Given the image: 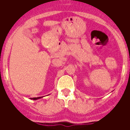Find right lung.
I'll use <instances>...</instances> for the list:
<instances>
[{
	"instance_id": "obj_1",
	"label": "right lung",
	"mask_w": 130,
	"mask_h": 130,
	"mask_svg": "<svg viewBox=\"0 0 130 130\" xmlns=\"http://www.w3.org/2000/svg\"><path fill=\"white\" fill-rule=\"evenodd\" d=\"M40 98H42V97H37V98H31V99H32V100H37V99H40Z\"/></svg>"
}]
</instances>
